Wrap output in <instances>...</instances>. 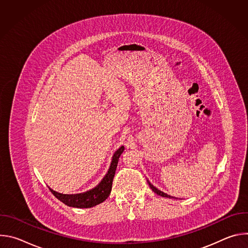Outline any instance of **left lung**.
<instances>
[{
	"label": "left lung",
	"mask_w": 248,
	"mask_h": 248,
	"mask_svg": "<svg viewBox=\"0 0 248 248\" xmlns=\"http://www.w3.org/2000/svg\"><path fill=\"white\" fill-rule=\"evenodd\" d=\"M148 184H149V186H150V188L155 192V193H157L158 195H160V196H163V197H169V198H172L171 196H170V195H168V194H166V193H164V192H162L161 190H159V189H157L153 185H151L149 182H148Z\"/></svg>",
	"instance_id": "1"
}]
</instances>
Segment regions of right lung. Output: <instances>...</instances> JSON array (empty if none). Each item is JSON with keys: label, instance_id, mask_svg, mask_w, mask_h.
Here are the masks:
<instances>
[{"label": "right lung", "instance_id": "add662e5", "mask_svg": "<svg viewBox=\"0 0 248 248\" xmlns=\"http://www.w3.org/2000/svg\"><path fill=\"white\" fill-rule=\"evenodd\" d=\"M124 147L122 146L121 148H119V150L116 151V153L113 156V160L107 174L105 175V178L95 188L80 194H62L52 190L51 188L49 189L54 194V196H56L60 201H62V203H64L69 207L90 208L102 203L109 197L111 193L113 180L116 173L119 158L124 152Z\"/></svg>", "mask_w": 248, "mask_h": 248}]
</instances>
